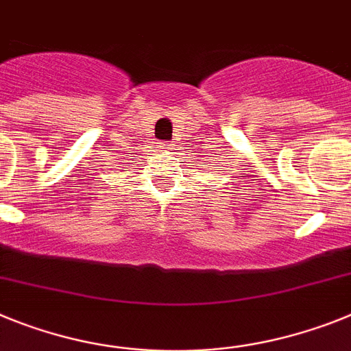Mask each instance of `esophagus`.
<instances>
[{
	"label": "esophagus",
	"mask_w": 351,
	"mask_h": 351,
	"mask_svg": "<svg viewBox=\"0 0 351 351\" xmlns=\"http://www.w3.org/2000/svg\"><path fill=\"white\" fill-rule=\"evenodd\" d=\"M162 150L166 152V154H169V152H171V145H162Z\"/></svg>",
	"instance_id": "esophagus-1"
}]
</instances>
